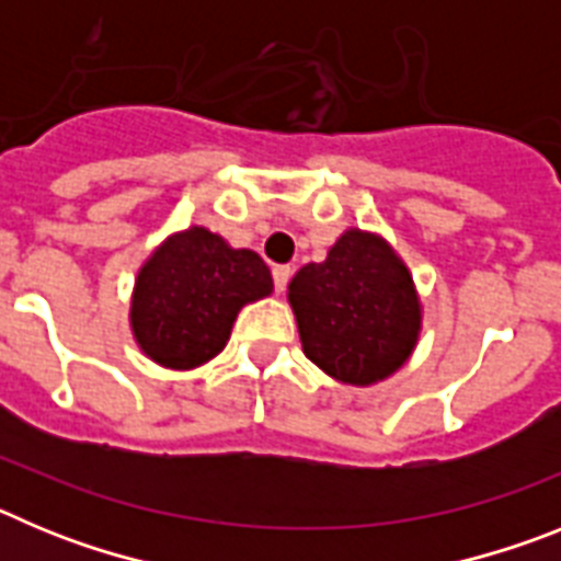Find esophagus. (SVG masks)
<instances>
[{
	"instance_id": "1",
	"label": "esophagus",
	"mask_w": 561,
	"mask_h": 561,
	"mask_svg": "<svg viewBox=\"0 0 561 561\" xmlns=\"http://www.w3.org/2000/svg\"><path fill=\"white\" fill-rule=\"evenodd\" d=\"M289 277H291V266H275V270H272V280H275V289L277 291H284L286 289V284H289Z\"/></svg>"
}]
</instances>
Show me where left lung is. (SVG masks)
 Returning <instances> with one entry per match:
<instances>
[{"mask_svg":"<svg viewBox=\"0 0 561 561\" xmlns=\"http://www.w3.org/2000/svg\"><path fill=\"white\" fill-rule=\"evenodd\" d=\"M286 297L304 354L342 385L388 379L415 351L419 291L408 264L376 232H342L323 264L291 277Z\"/></svg>","mask_w":561,"mask_h":561,"instance_id":"obj_1","label":"left lung"}]
</instances>
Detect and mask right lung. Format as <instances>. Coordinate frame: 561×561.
I'll return each instance as SVG.
<instances>
[{
	"label": "right lung",
	"mask_w": 561,
	"mask_h": 561,
	"mask_svg": "<svg viewBox=\"0 0 561 561\" xmlns=\"http://www.w3.org/2000/svg\"><path fill=\"white\" fill-rule=\"evenodd\" d=\"M266 295L272 275L264 257L193 225L168 236L140 266L128 320L148 359L193 370L225 351L238 311Z\"/></svg>",
	"instance_id": "add662e5"
}]
</instances>
